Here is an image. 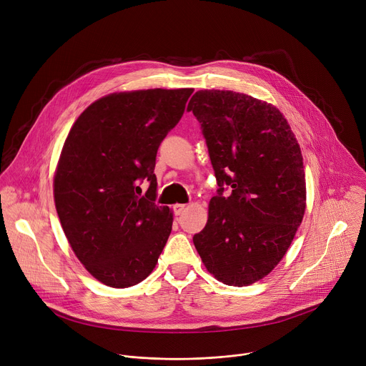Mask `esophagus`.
<instances>
[{
    "instance_id": "esophagus-1",
    "label": "esophagus",
    "mask_w": 366,
    "mask_h": 366,
    "mask_svg": "<svg viewBox=\"0 0 366 366\" xmlns=\"http://www.w3.org/2000/svg\"><path fill=\"white\" fill-rule=\"evenodd\" d=\"M185 208H187L185 204H175V205H174V213H175L177 216H179V214H182V213L185 212Z\"/></svg>"
}]
</instances>
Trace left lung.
I'll return each instance as SVG.
<instances>
[{
  "label": "left lung",
  "instance_id": "8db88e82",
  "mask_svg": "<svg viewBox=\"0 0 366 366\" xmlns=\"http://www.w3.org/2000/svg\"><path fill=\"white\" fill-rule=\"evenodd\" d=\"M201 123L219 184L205 227L192 240L217 281L246 287L281 262L305 213L300 144L272 104L227 89H201L188 102ZM232 188L224 197V187Z\"/></svg>",
  "mask_w": 366,
  "mask_h": 366
}]
</instances>
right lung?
<instances>
[{
    "label": "right lung",
    "mask_w": 366,
    "mask_h": 366,
    "mask_svg": "<svg viewBox=\"0 0 366 366\" xmlns=\"http://www.w3.org/2000/svg\"><path fill=\"white\" fill-rule=\"evenodd\" d=\"M192 91L113 92L69 130L54 177L55 205L75 256L104 285H136L158 264L174 213L154 202L156 153ZM143 179L151 182L144 196Z\"/></svg>",
    "instance_id": "1"
}]
</instances>
